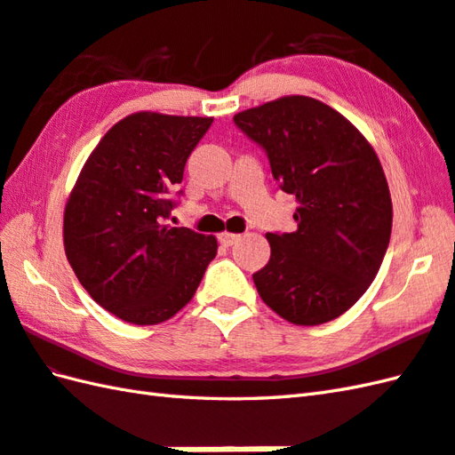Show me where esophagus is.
<instances>
[{"label": "esophagus", "instance_id": "1", "mask_svg": "<svg viewBox=\"0 0 455 455\" xmlns=\"http://www.w3.org/2000/svg\"><path fill=\"white\" fill-rule=\"evenodd\" d=\"M239 237H241L239 234H229V231H224V234L220 235V243L224 247H231V245L237 243Z\"/></svg>", "mask_w": 455, "mask_h": 455}]
</instances>
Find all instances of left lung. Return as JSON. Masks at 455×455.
<instances>
[{
    "mask_svg": "<svg viewBox=\"0 0 455 455\" xmlns=\"http://www.w3.org/2000/svg\"><path fill=\"white\" fill-rule=\"evenodd\" d=\"M234 123L298 200V229L267 234L270 259L253 275L259 296L294 325L337 319L368 290L389 245L393 208L376 151L335 108L304 95L243 110Z\"/></svg>",
    "mask_w": 455,
    "mask_h": 455,
    "instance_id": "8db88e82",
    "label": "left lung"
}]
</instances>
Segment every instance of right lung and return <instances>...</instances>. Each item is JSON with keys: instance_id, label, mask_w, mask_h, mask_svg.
<instances>
[{"instance_id": "add662e5", "label": "right lung", "mask_w": 455, "mask_h": 455, "mask_svg": "<svg viewBox=\"0 0 455 455\" xmlns=\"http://www.w3.org/2000/svg\"><path fill=\"white\" fill-rule=\"evenodd\" d=\"M214 118L136 113L89 156L64 212V247L100 307L132 325L183 309L216 257L214 235L171 228V198ZM177 195H180V190Z\"/></svg>"}]
</instances>
